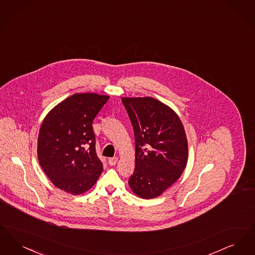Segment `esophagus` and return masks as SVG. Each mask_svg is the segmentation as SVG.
<instances>
[{
	"label": "esophagus",
	"mask_w": 255,
	"mask_h": 255,
	"mask_svg": "<svg viewBox=\"0 0 255 255\" xmlns=\"http://www.w3.org/2000/svg\"><path fill=\"white\" fill-rule=\"evenodd\" d=\"M118 160H119V158H118V157H114V158H109L108 163H109L111 166H113V165H116V164H117Z\"/></svg>",
	"instance_id": "34e87169"
}]
</instances>
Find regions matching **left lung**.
<instances>
[{"label":"left lung","instance_id":"left-lung-1","mask_svg":"<svg viewBox=\"0 0 255 255\" xmlns=\"http://www.w3.org/2000/svg\"><path fill=\"white\" fill-rule=\"evenodd\" d=\"M134 134L135 161L128 183L133 193L153 199L176 182L186 166L188 146L182 122L153 97H122Z\"/></svg>","mask_w":255,"mask_h":255}]
</instances>
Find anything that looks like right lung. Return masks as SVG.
I'll use <instances>...</instances> for the list:
<instances>
[{
    "mask_svg": "<svg viewBox=\"0 0 255 255\" xmlns=\"http://www.w3.org/2000/svg\"><path fill=\"white\" fill-rule=\"evenodd\" d=\"M109 97L75 94L49 112L38 136V159L52 183L73 195L94 186L103 170L93 122Z\"/></svg>",
    "mask_w": 255,
    "mask_h": 255,
    "instance_id": "right-lung-1",
    "label": "right lung"
}]
</instances>
